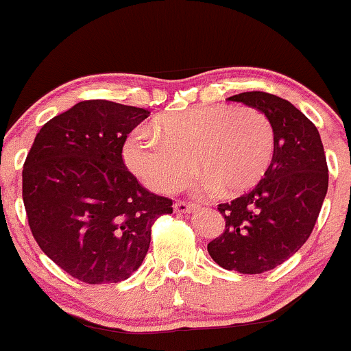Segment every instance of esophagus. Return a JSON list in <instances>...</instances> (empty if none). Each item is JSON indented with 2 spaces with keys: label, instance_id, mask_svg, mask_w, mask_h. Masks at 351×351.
<instances>
[{
  "label": "esophagus",
  "instance_id": "34e87169",
  "mask_svg": "<svg viewBox=\"0 0 351 351\" xmlns=\"http://www.w3.org/2000/svg\"><path fill=\"white\" fill-rule=\"evenodd\" d=\"M175 211L176 213H193L195 210H199L198 205L195 203H186V202H175Z\"/></svg>",
  "mask_w": 351,
  "mask_h": 351
}]
</instances>
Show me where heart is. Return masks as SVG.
I'll return each instance as SVG.
<instances>
[{"label": "heart", "instance_id": "b5f03b06", "mask_svg": "<svg viewBox=\"0 0 351 351\" xmlns=\"http://www.w3.org/2000/svg\"><path fill=\"white\" fill-rule=\"evenodd\" d=\"M275 145V128L258 108L202 105L161 114L153 128L133 130L125 161L155 191L178 190L198 168L206 191L233 198L265 178Z\"/></svg>", "mask_w": 351, "mask_h": 351}]
</instances>
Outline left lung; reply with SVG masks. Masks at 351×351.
<instances>
[{
  "mask_svg": "<svg viewBox=\"0 0 351 351\" xmlns=\"http://www.w3.org/2000/svg\"><path fill=\"white\" fill-rule=\"evenodd\" d=\"M228 99L267 114L275 128V156L250 193L218 205L225 232L208 243V253L221 268L256 275L293 256L313 232L328 167L317 126L290 101L263 91Z\"/></svg>",
  "mask_w": 351,
  "mask_h": 351,
  "instance_id": "1",
  "label": "left lung"
}]
</instances>
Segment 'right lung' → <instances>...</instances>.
Instances as JSON below:
<instances>
[{
	"label": "right lung",
	"instance_id": "obj_1",
	"mask_svg": "<svg viewBox=\"0 0 351 351\" xmlns=\"http://www.w3.org/2000/svg\"><path fill=\"white\" fill-rule=\"evenodd\" d=\"M145 108L80 101L49 119L23 167V202L40 248L73 278L118 283L143 263L152 226L173 202L149 193L123 161Z\"/></svg>",
	"mask_w": 351,
	"mask_h": 351
}]
</instances>
